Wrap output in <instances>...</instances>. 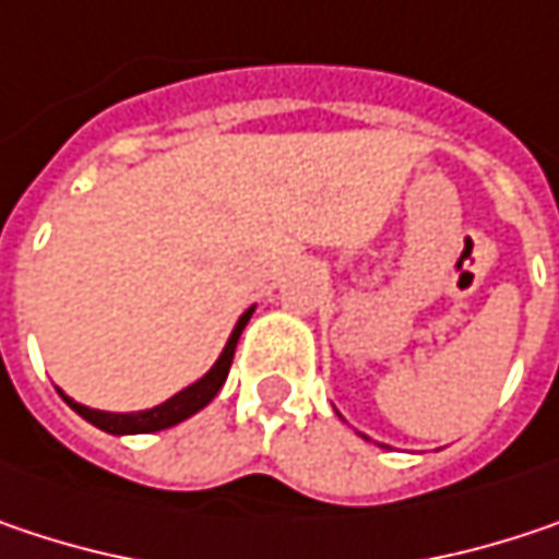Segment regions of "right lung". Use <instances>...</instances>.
<instances>
[{
  "mask_svg": "<svg viewBox=\"0 0 559 559\" xmlns=\"http://www.w3.org/2000/svg\"><path fill=\"white\" fill-rule=\"evenodd\" d=\"M249 317H252V307L239 317V323H236V330L229 335L227 348H224V355L217 358V365H214L201 381L185 386V390L176 393L173 400H166L163 406H153V409H143V413H102V409H88V406H82L76 400H70L63 390H60V396L70 403V409H76L85 423H92L95 429L111 431V435H146V431H163L169 429V426H178V423H185L188 416H194L198 409H204V406L221 393V386H224V381H227L229 374V365H233V352H236L239 332L246 330Z\"/></svg>",
  "mask_w": 559,
  "mask_h": 559,
  "instance_id": "right-lung-1",
  "label": "right lung"
}]
</instances>
